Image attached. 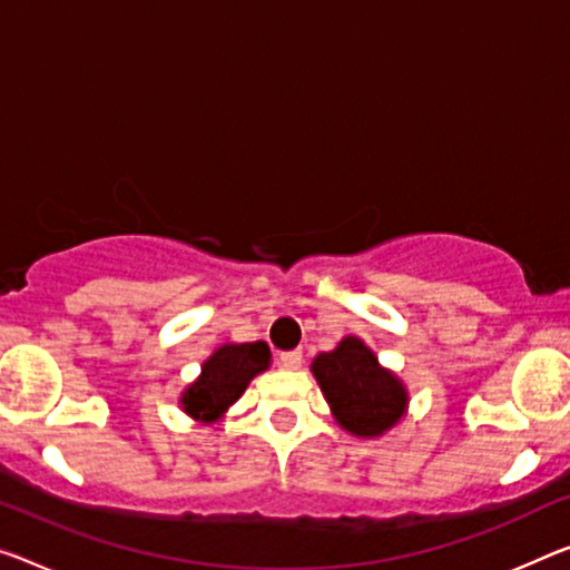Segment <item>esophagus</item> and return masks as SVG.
<instances>
[{"mask_svg":"<svg viewBox=\"0 0 570 570\" xmlns=\"http://www.w3.org/2000/svg\"><path fill=\"white\" fill-rule=\"evenodd\" d=\"M279 364H283L285 370H297V366L303 364V352H301V348H293V352H283V354H279Z\"/></svg>","mask_w":570,"mask_h":570,"instance_id":"obj_1","label":"esophagus"}]
</instances>
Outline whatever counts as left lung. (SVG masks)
<instances>
[{
    "mask_svg": "<svg viewBox=\"0 0 570 570\" xmlns=\"http://www.w3.org/2000/svg\"><path fill=\"white\" fill-rule=\"evenodd\" d=\"M311 372L321 384L336 423L348 433L376 438L405 415V384L376 362L362 338L346 336L334 352L318 354Z\"/></svg>",
    "mask_w": 570,
    "mask_h": 570,
    "instance_id": "8db88e82",
    "label": "left lung"
}]
</instances>
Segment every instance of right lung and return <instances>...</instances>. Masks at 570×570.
Wrapping results in <instances>:
<instances>
[{"mask_svg": "<svg viewBox=\"0 0 570 570\" xmlns=\"http://www.w3.org/2000/svg\"><path fill=\"white\" fill-rule=\"evenodd\" d=\"M267 366L269 346L265 341L218 346L200 366L198 380L190 382L183 392V413L200 423H216L244 395L247 384Z\"/></svg>", "mask_w": 570, "mask_h": 570, "instance_id": "1", "label": "right lung"}]
</instances>
